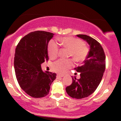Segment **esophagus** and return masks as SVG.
Here are the masks:
<instances>
[{
  "instance_id": "esophagus-1",
  "label": "esophagus",
  "mask_w": 121,
  "mask_h": 121,
  "mask_svg": "<svg viewBox=\"0 0 121 121\" xmlns=\"http://www.w3.org/2000/svg\"><path fill=\"white\" fill-rule=\"evenodd\" d=\"M63 75H57V76H56V77H57V78H61V77H63Z\"/></svg>"
}]
</instances>
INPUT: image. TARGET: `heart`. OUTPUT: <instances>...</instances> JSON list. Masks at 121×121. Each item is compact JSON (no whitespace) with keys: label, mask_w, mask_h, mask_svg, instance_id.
<instances>
[{"label":"heart","mask_w":121,"mask_h":121,"mask_svg":"<svg viewBox=\"0 0 121 121\" xmlns=\"http://www.w3.org/2000/svg\"><path fill=\"white\" fill-rule=\"evenodd\" d=\"M59 41L62 47L69 50V56L72 57L75 62H82L86 59L89 49L81 40L69 36L60 38ZM59 50V45L56 41L53 40H50L48 45V53L50 58L57 57ZM72 66L73 62L70 60L60 59L53 64L52 68L55 72L62 74Z\"/></svg>","instance_id":"obj_1"}]
</instances>
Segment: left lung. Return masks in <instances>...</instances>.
I'll use <instances>...</instances> for the list:
<instances>
[{"label": "left lung", "mask_w": 121, "mask_h": 121, "mask_svg": "<svg viewBox=\"0 0 121 121\" xmlns=\"http://www.w3.org/2000/svg\"><path fill=\"white\" fill-rule=\"evenodd\" d=\"M88 43L90 50L82 66L74 68L80 72V78L72 77V83L66 87L69 96L81 99L91 95L100 84L105 70V55L102 46L97 40L86 35H77Z\"/></svg>", "instance_id": "obj_1"}]
</instances>
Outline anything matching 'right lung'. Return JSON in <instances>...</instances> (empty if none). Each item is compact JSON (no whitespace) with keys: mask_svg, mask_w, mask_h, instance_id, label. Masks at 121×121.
I'll use <instances>...</instances> for the list:
<instances>
[{"mask_svg":"<svg viewBox=\"0 0 121 121\" xmlns=\"http://www.w3.org/2000/svg\"><path fill=\"white\" fill-rule=\"evenodd\" d=\"M52 33L35 31L25 36L15 50L14 68L17 82L26 93L34 98H41L49 93L56 74L43 72L41 64L48 60V45Z\"/></svg>","mask_w":121,"mask_h":121,"instance_id":"obj_1","label":"right lung"}]
</instances>
